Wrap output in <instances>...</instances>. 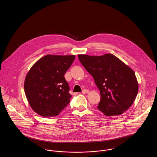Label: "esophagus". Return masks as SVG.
<instances>
[{
    "label": "esophagus",
    "mask_w": 157,
    "mask_h": 157,
    "mask_svg": "<svg viewBox=\"0 0 157 157\" xmlns=\"http://www.w3.org/2000/svg\"><path fill=\"white\" fill-rule=\"evenodd\" d=\"M88 92H89V90H82V94H85L88 93Z\"/></svg>",
    "instance_id": "esophagus-1"
}]
</instances>
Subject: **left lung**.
Returning <instances> with one entry per match:
<instances>
[{
  "label": "left lung",
  "mask_w": 157,
  "mask_h": 157,
  "mask_svg": "<svg viewBox=\"0 0 157 157\" xmlns=\"http://www.w3.org/2000/svg\"><path fill=\"white\" fill-rule=\"evenodd\" d=\"M83 67L92 76L100 90L97 108L106 116H117L132 105L138 92L134 72L112 54L78 55Z\"/></svg>",
  "instance_id": "obj_1"
}]
</instances>
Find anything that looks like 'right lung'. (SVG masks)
<instances>
[{"mask_svg":"<svg viewBox=\"0 0 157 157\" xmlns=\"http://www.w3.org/2000/svg\"><path fill=\"white\" fill-rule=\"evenodd\" d=\"M75 58V55H48L30 68L24 90L35 112L45 117H55L70 102L72 95L64 75Z\"/></svg>","mask_w":157,"mask_h":157,"instance_id":"1","label":"right lung"}]
</instances>
